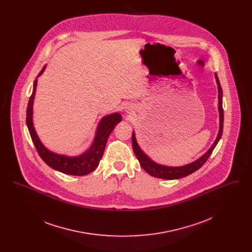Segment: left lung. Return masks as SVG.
<instances>
[{
	"label": "left lung",
	"mask_w": 252,
	"mask_h": 252,
	"mask_svg": "<svg viewBox=\"0 0 252 252\" xmlns=\"http://www.w3.org/2000/svg\"><path fill=\"white\" fill-rule=\"evenodd\" d=\"M216 79V83L218 87V111H219V131L217 134L216 141L211 146V148L204 154L203 156L200 157L198 159L194 160L192 163L186 164L184 166H179V167H171V166H165L156 163L153 161L149 157L147 156L144 151L140 148L139 144L136 141L135 133H132V147L133 151L135 153V156L137 157L141 166L144 168V171L147 172L150 176L158 178V179H163V180H178L184 177L189 176L196 170L203 165L207 161L209 157L211 156L212 152L216 148V144H218L219 140L221 139L222 133H223V124H224V111H223V106H222V96L223 92L222 88L219 82L217 74H215Z\"/></svg>",
	"instance_id": "8db88e82"
}]
</instances>
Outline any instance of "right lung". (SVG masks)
Listing matches in <instances>:
<instances>
[{"label": "right lung", "instance_id": "obj_1", "mask_svg": "<svg viewBox=\"0 0 252 252\" xmlns=\"http://www.w3.org/2000/svg\"><path fill=\"white\" fill-rule=\"evenodd\" d=\"M45 67L46 66L42 68V70L38 73L37 77L44 72ZM36 85H37V79L34 81L33 92L28 102L27 110H26V125L30 133L31 139L36 146V151L39 157L50 167L67 175L85 176L94 171L100 162V159L103 157L109 134L112 132L115 126L122 121L120 113L118 112L112 113L102 118V120L100 121L97 126L94 143L83 154L79 156L69 157L54 153L48 150L40 142L34 127L33 104H34V98L36 94Z\"/></svg>", "mask_w": 252, "mask_h": 252}]
</instances>
